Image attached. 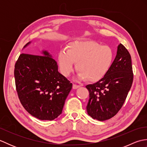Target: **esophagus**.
Listing matches in <instances>:
<instances>
[{"mask_svg": "<svg viewBox=\"0 0 147 147\" xmlns=\"http://www.w3.org/2000/svg\"><path fill=\"white\" fill-rule=\"evenodd\" d=\"M78 88H80L79 85H76V84H73V89H77Z\"/></svg>", "mask_w": 147, "mask_h": 147, "instance_id": "esophagus-1", "label": "esophagus"}]
</instances>
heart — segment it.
<instances>
[{
    "label": "heart",
    "instance_id": "b5f03b06",
    "mask_svg": "<svg viewBox=\"0 0 147 147\" xmlns=\"http://www.w3.org/2000/svg\"><path fill=\"white\" fill-rule=\"evenodd\" d=\"M114 59L111 47L90 40L71 42L66 47V51H60L57 56L60 71L64 76L73 73L76 63L78 78L90 82H98L105 77Z\"/></svg>",
    "mask_w": 147,
    "mask_h": 147
}]
</instances>
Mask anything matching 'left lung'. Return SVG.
<instances>
[{
  "label": "left lung",
  "mask_w": 147,
  "mask_h": 147,
  "mask_svg": "<svg viewBox=\"0 0 147 147\" xmlns=\"http://www.w3.org/2000/svg\"><path fill=\"white\" fill-rule=\"evenodd\" d=\"M133 81L131 58L120 43L110 70L105 76L86 88L90 93L88 114L103 121L114 117L124 104Z\"/></svg>",
  "instance_id": "1"
}]
</instances>
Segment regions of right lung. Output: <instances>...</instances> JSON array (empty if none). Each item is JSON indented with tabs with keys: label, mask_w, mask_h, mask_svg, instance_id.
<instances>
[{
	"label": "right lung",
	"mask_w": 147,
	"mask_h": 147,
	"mask_svg": "<svg viewBox=\"0 0 147 147\" xmlns=\"http://www.w3.org/2000/svg\"><path fill=\"white\" fill-rule=\"evenodd\" d=\"M40 55H20L14 67L16 87L28 113L40 120L52 121L62 113L73 84L58 71L57 62L47 51Z\"/></svg>",
	"instance_id": "add662e5"
}]
</instances>
